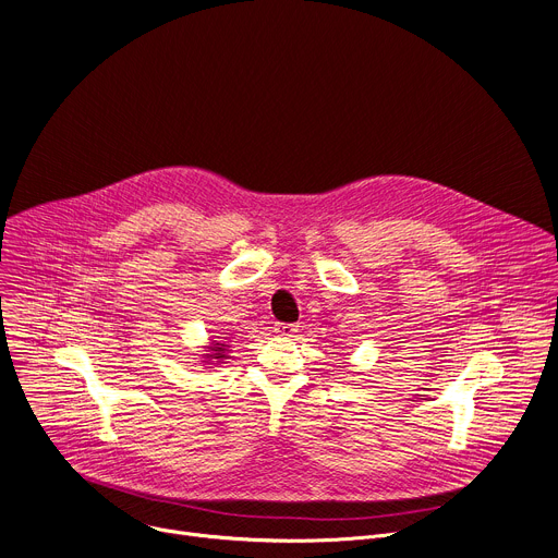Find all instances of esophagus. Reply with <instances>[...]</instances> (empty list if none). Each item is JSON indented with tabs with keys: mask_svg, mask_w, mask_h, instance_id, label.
I'll return each mask as SVG.
<instances>
[{
	"mask_svg": "<svg viewBox=\"0 0 558 558\" xmlns=\"http://www.w3.org/2000/svg\"><path fill=\"white\" fill-rule=\"evenodd\" d=\"M274 331H276L278 336H282V338H291L298 329H295V325H291V323H278V325L274 327Z\"/></svg>",
	"mask_w": 558,
	"mask_h": 558,
	"instance_id": "obj_1",
	"label": "esophagus"
}]
</instances>
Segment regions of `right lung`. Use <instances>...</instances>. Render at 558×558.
<instances>
[{"instance_id": "obj_1", "label": "right lung", "mask_w": 558, "mask_h": 558, "mask_svg": "<svg viewBox=\"0 0 558 558\" xmlns=\"http://www.w3.org/2000/svg\"><path fill=\"white\" fill-rule=\"evenodd\" d=\"M225 349H227V344H225V342H214L211 353H207V359H218V361L227 359V356H225Z\"/></svg>"}]
</instances>
